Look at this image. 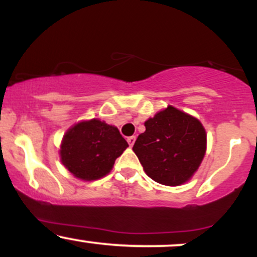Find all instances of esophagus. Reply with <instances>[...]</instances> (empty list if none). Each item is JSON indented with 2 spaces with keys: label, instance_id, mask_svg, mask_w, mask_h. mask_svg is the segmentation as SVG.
I'll return each mask as SVG.
<instances>
[{
  "label": "esophagus",
  "instance_id": "esophagus-1",
  "mask_svg": "<svg viewBox=\"0 0 257 257\" xmlns=\"http://www.w3.org/2000/svg\"><path fill=\"white\" fill-rule=\"evenodd\" d=\"M135 140H137V138L135 137H129L128 139H126V141H128L129 146H133L135 144Z\"/></svg>",
  "mask_w": 257,
  "mask_h": 257
}]
</instances>
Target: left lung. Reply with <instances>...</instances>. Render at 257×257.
Listing matches in <instances>:
<instances>
[{
	"label": "left lung",
	"mask_w": 257,
	"mask_h": 257,
	"mask_svg": "<svg viewBox=\"0 0 257 257\" xmlns=\"http://www.w3.org/2000/svg\"><path fill=\"white\" fill-rule=\"evenodd\" d=\"M133 146L147 175L156 182L179 186L197 172L206 150L204 126L194 117L168 106L145 122Z\"/></svg>",
	"instance_id": "8db88e82"
}]
</instances>
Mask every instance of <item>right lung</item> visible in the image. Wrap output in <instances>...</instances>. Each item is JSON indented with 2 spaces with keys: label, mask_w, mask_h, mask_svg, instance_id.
Segmentation results:
<instances>
[{
  "label": "right lung",
  "mask_w": 257,
  "mask_h": 257,
  "mask_svg": "<svg viewBox=\"0 0 257 257\" xmlns=\"http://www.w3.org/2000/svg\"><path fill=\"white\" fill-rule=\"evenodd\" d=\"M128 143L113 125L100 119L83 120L64 135L61 163L76 178L91 181L107 175Z\"/></svg>",
  "instance_id": "1"
}]
</instances>
